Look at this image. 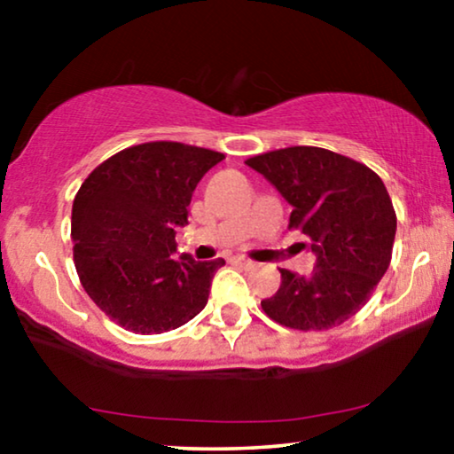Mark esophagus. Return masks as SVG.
<instances>
[{
	"mask_svg": "<svg viewBox=\"0 0 454 454\" xmlns=\"http://www.w3.org/2000/svg\"><path fill=\"white\" fill-rule=\"evenodd\" d=\"M231 262L244 266V269H252V266H254L252 260H250V258H244V256H233Z\"/></svg>",
	"mask_w": 454,
	"mask_h": 454,
	"instance_id": "1",
	"label": "esophagus"
}]
</instances>
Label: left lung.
Masks as SVG:
<instances>
[{"mask_svg": "<svg viewBox=\"0 0 454 454\" xmlns=\"http://www.w3.org/2000/svg\"><path fill=\"white\" fill-rule=\"evenodd\" d=\"M294 210L289 229L316 252L309 275L281 269V287L260 301L264 314L295 331H328L356 316L393 258L396 215L370 167L318 146H289L246 160Z\"/></svg>", "mask_w": 454, "mask_h": 454, "instance_id": "1", "label": "left lung"}]
</instances>
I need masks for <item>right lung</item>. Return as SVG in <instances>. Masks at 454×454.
<instances>
[{"mask_svg": "<svg viewBox=\"0 0 454 454\" xmlns=\"http://www.w3.org/2000/svg\"><path fill=\"white\" fill-rule=\"evenodd\" d=\"M225 154L145 142L103 160L72 204L74 264L98 309L136 334H160L200 314L225 260L176 252L198 182Z\"/></svg>", "mask_w": 454, "mask_h": 454, "instance_id": "1", "label": "right lung"}]
</instances>
